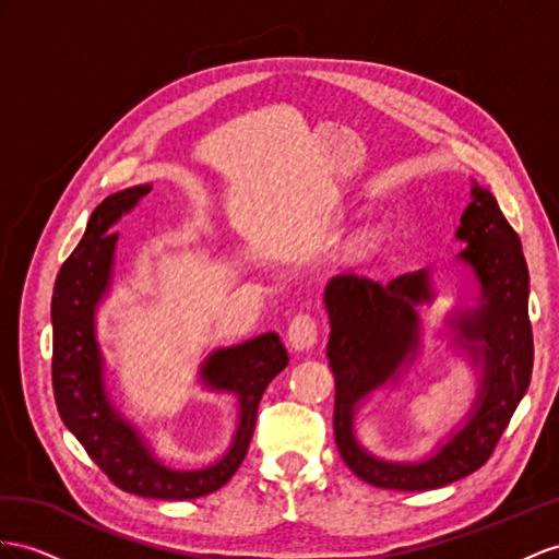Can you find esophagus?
Instances as JSON below:
<instances>
[{"label":"esophagus","mask_w":559,"mask_h":559,"mask_svg":"<svg viewBox=\"0 0 559 559\" xmlns=\"http://www.w3.org/2000/svg\"><path fill=\"white\" fill-rule=\"evenodd\" d=\"M319 340V323L309 313H297V317L288 325V342L297 352L311 349Z\"/></svg>","instance_id":"obj_1"}]
</instances>
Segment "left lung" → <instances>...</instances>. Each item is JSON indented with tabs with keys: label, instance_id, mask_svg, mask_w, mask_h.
I'll list each match as a JSON object with an SVG mask.
<instances>
[{
	"label": "left lung",
	"instance_id": "obj_1",
	"mask_svg": "<svg viewBox=\"0 0 559 559\" xmlns=\"http://www.w3.org/2000/svg\"><path fill=\"white\" fill-rule=\"evenodd\" d=\"M467 242L463 260L475 269L484 302L461 317L457 331L475 342L484 364L477 411L437 455L423 463H384L368 455L352 432L354 406L388 382L418 347L416 307L429 302L425 271L388 285L356 274L331 278L323 302L331 319L328 366L335 376L333 429L342 461L356 477L392 491H429L479 469L496 451L514 408L532 380L534 333L528 321V269L522 240L496 198L475 186L457 234Z\"/></svg>",
	"mask_w": 559,
	"mask_h": 559
}]
</instances>
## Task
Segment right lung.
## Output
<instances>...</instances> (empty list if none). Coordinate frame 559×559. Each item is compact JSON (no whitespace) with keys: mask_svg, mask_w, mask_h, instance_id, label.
Listing matches in <instances>:
<instances>
[{"mask_svg":"<svg viewBox=\"0 0 559 559\" xmlns=\"http://www.w3.org/2000/svg\"><path fill=\"white\" fill-rule=\"evenodd\" d=\"M148 191L151 186H134L108 195L92 212L87 231L56 276L51 384L61 420L118 489L146 498L189 500L222 489L236 475L250 447L260 399L266 384L288 366V352L276 333L214 352L203 366V378L214 390L236 392L240 399V420L231 451L212 467L193 472H177L155 461L134 427L122 423L110 408L102 354L94 340V309L108 288L118 240L110 226Z\"/></svg>","mask_w":559,"mask_h":559,"instance_id":"1","label":"right lung"}]
</instances>
